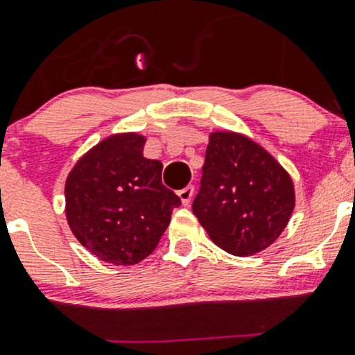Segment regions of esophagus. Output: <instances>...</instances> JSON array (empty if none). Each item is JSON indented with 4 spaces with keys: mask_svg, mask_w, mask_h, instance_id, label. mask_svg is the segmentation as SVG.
I'll use <instances>...</instances> for the list:
<instances>
[{
    "mask_svg": "<svg viewBox=\"0 0 355 355\" xmlns=\"http://www.w3.org/2000/svg\"><path fill=\"white\" fill-rule=\"evenodd\" d=\"M178 198H180L182 204H184V206H189V204H191L192 198H194V187H192V185H187V187H185V189L178 191Z\"/></svg>",
    "mask_w": 355,
    "mask_h": 355,
    "instance_id": "34e87169",
    "label": "esophagus"
}]
</instances>
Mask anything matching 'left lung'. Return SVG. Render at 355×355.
<instances>
[{"mask_svg": "<svg viewBox=\"0 0 355 355\" xmlns=\"http://www.w3.org/2000/svg\"><path fill=\"white\" fill-rule=\"evenodd\" d=\"M295 207L293 182L264 148L239 132H213L192 211L211 241L234 256L270 247Z\"/></svg>", "mask_w": 355, "mask_h": 355, "instance_id": "left-lung-1", "label": "left lung"}]
</instances>
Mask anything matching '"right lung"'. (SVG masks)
<instances>
[{
  "label": "right lung",
  "instance_id": "add662e5",
  "mask_svg": "<svg viewBox=\"0 0 355 355\" xmlns=\"http://www.w3.org/2000/svg\"><path fill=\"white\" fill-rule=\"evenodd\" d=\"M144 144L137 132L110 135L75 163L65 182L71 234L116 266L146 259L180 206L178 196L161 184V161L142 155Z\"/></svg>",
  "mask_w": 355,
  "mask_h": 355
}]
</instances>
